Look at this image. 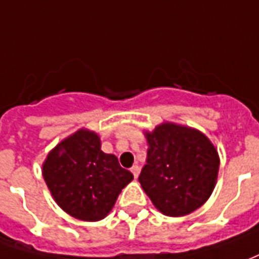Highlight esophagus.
Masks as SVG:
<instances>
[{"instance_id":"obj_1","label":"esophagus","mask_w":259,"mask_h":259,"mask_svg":"<svg viewBox=\"0 0 259 259\" xmlns=\"http://www.w3.org/2000/svg\"><path fill=\"white\" fill-rule=\"evenodd\" d=\"M130 171H132V174L135 175V178H137V177H139V172H140V168H139V165H133Z\"/></svg>"}]
</instances>
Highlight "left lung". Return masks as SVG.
<instances>
[{
    "label": "left lung",
    "mask_w": 259,
    "mask_h": 259,
    "mask_svg": "<svg viewBox=\"0 0 259 259\" xmlns=\"http://www.w3.org/2000/svg\"><path fill=\"white\" fill-rule=\"evenodd\" d=\"M147 164L139 182L154 206L178 218L192 213L209 199L219 172L218 150L200 132L162 123L146 133Z\"/></svg>",
    "instance_id": "left-lung-1"
}]
</instances>
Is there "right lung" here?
Listing matches in <instances>:
<instances>
[{
	"mask_svg": "<svg viewBox=\"0 0 259 259\" xmlns=\"http://www.w3.org/2000/svg\"><path fill=\"white\" fill-rule=\"evenodd\" d=\"M43 178L63 210L97 222L111 211L133 174L120 167L116 155L101 150L97 133L78 130L49 153Z\"/></svg>",
	"mask_w": 259,
	"mask_h": 259,
	"instance_id": "add662e5",
	"label": "right lung"
}]
</instances>
